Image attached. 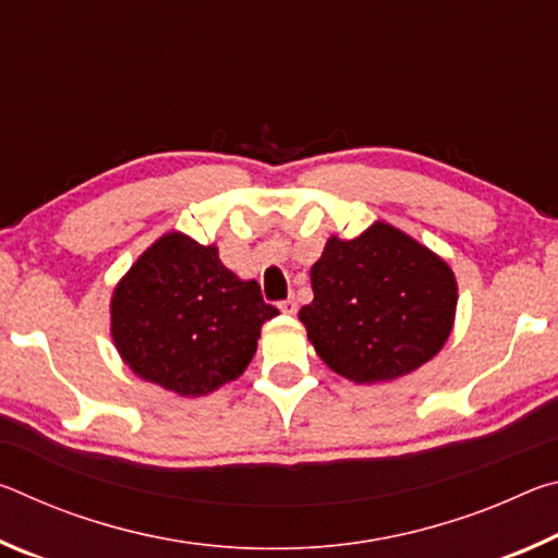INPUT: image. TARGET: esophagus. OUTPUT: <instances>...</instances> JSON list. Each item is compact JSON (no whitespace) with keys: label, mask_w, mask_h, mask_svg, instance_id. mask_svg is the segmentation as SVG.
Returning <instances> with one entry per match:
<instances>
[{"label":"esophagus","mask_w":558,"mask_h":558,"mask_svg":"<svg viewBox=\"0 0 558 558\" xmlns=\"http://www.w3.org/2000/svg\"><path fill=\"white\" fill-rule=\"evenodd\" d=\"M278 307H280V313H282V315H295V313H298V302H295V300H292V298H288V300H282Z\"/></svg>","instance_id":"obj_1"}]
</instances>
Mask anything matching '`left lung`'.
I'll use <instances>...</instances> for the list:
<instances>
[{
	"label": "left lung",
	"mask_w": 558,
	"mask_h": 558,
	"mask_svg": "<svg viewBox=\"0 0 558 558\" xmlns=\"http://www.w3.org/2000/svg\"><path fill=\"white\" fill-rule=\"evenodd\" d=\"M315 300L300 310L310 344L354 384L393 381L430 362L456 325V272L396 226L329 235L310 270Z\"/></svg>",
	"instance_id": "obj_1"
}]
</instances>
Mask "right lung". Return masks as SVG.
I'll use <instances>...</instances> for the list:
<instances>
[{
    "instance_id": "1",
    "label": "right lung",
    "mask_w": 558,
    "mask_h": 558,
    "mask_svg": "<svg viewBox=\"0 0 558 558\" xmlns=\"http://www.w3.org/2000/svg\"><path fill=\"white\" fill-rule=\"evenodd\" d=\"M276 315L258 282L226 268L216 245L169 231L112 290L110 335L140 379L196 399L239 379Z\"/></svg>"
}]
</instances>
